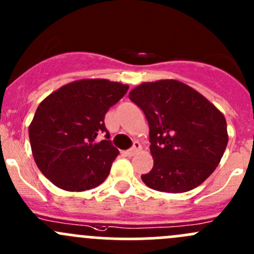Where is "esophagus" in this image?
Instances as JSON below:
<instances>
[{"label":"esophagus","instance_id":"1","mask_svg":"<svg viewBox=\"0 0 254 254\" xmlns=\"http://www.w3.org/2000/svg\"><path fill=\"white\" fill-rule=\"evenodd\" d=\"M140 151H141V145H140L139 142H135L134 146H132L130 150L127 151V156H134V155H136L137 152H140Z\"/></svg>","mask_w":254,"mask_h":254}]
</instances>
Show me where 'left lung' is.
<instances>
[{"label":"left lung","mask_w":254,"mask_h":254,"mask_svg":"<svg viewBox=\"0 0 254 254\" xmlns=\"http://www.w3.org/2000/svg\"><path fill=\"white\" fill-rule=\"evenodd\" d=\"M129 98L150 127L153 167L141 176L151 189L184 193L200 186L221 161L229 141L224 114L177 79L142 82Z\"/></svg>","instance_id":"8db88e82"}]
</instances>
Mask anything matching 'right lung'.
Returning a JSON list of instances; mask_svg holds the SVG:
<instances>
[{
	"label": "right lung",
	"instance_id": "add662e5",
	"mask_svg": "<svg viewBox=\"0 0 254 254\" xmlns=\"http://www.w3.org/2000/svg\"><path fill=\"white\" fill-rule=\"evenodd\" d=\"M129 89L106 78L70 82L50 93L37 108L29 125L33 157L54 186L84 191L103 183L119 150L109 140L104 117Z\"/></svg>",
	"mask_w": 254,
	"mask_h": 254
}]
</instances>
